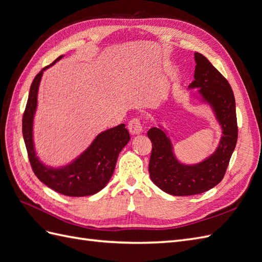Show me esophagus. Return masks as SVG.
<instances>
[{
	"instance_id": "obj_1",
	"label": "esophagus",
	"mask_w": 262,
	"mask_h": 262,
	"mask_svg": "<svg viewBox=\"0 0 262 262\" xmlns=\"http://www.w3.org/2000/svg\"><path fill=\"white\" fill-rule=\"evenodd\" d=\"M128 129L131 134H139L143 131V125H142L139 118H133L128 124Z\"/></svg>"
}]
</instances>
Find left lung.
<instances>
[{"label":"left lung","mask_w":262,"mask_h":262,"mask_svg":"<svg viewBox=\"0 0 262 262\" xmlns=\"http://www.w3.org/2000/svg\"><path fill=\"white\" fill-rule=\"evenodd\" d=\"M194 81L189 87H200L201 97L215 113L223 136L215 152L207 160L195 165H184L176 160L170 140L162 129L148 130L147 137L152 142L149 177L158 188L172 195L199 194L220 184L238 137L235 97L231 85L204 55L194 52Z\"/></svg>","instance_id":"left-lung-1"}]
</instances>
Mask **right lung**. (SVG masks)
<instances>
[{"label": "right lung", "instance_id": "add662e5", "mask_svg": "<svg viewBox=\"0 0 262 262\" xmlns=\"http://www.w3.org/2000/svg\"><path fill=\"white\" fill-rule=\"evenodd\" d=\"M54 60L50 66L59 61ZM39 72L30 86L28 100L23 115V137L25 141L30 166L37 178L54 191L69 196L92 195L100 191L112 178L118 155L130 140L124 124L98 134L91 146L70 165L62 168H51L42 165L36 156L33 142V121L37 107V95L43 71Z\"/></svg>", "mask_w": 262, "mask_h": 262}]
</instances>
